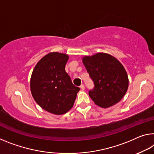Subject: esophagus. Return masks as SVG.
<instances>
[{
	"mask_svg": "<svg viewBox=\"0 0 154 154\" xmlns=\"http://www.w3.org/2000/svg\"><path fill=\"white\" fill-rule=\"evenodd\" d=\"M80 88H81L82 90H85V86L84 84H82L81 86H80Z\"/></svg>",
	"mask_w": 154,
	"mask_h": 154,
	"instance_id": "esophagus-1",
	"label": "esophagus"
}]
</instances>
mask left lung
Returning <instances> with one entry per match:
<instances>
[{"label":"left lung","instance_id":"1","mask_svg":"<svg viewBox=\"0 0 154 154\" xmlns=\"http://www.w3.org/2000/svg\"><path fill=\"white\" fill-rule=\"evenodd\" d=\"M82 62L94 82V88L89 91V96L94 103L108 108L119 103L129 86L128 74L121 63L105 53L84 56Z\"/></svg>","mask_w":154,"mask_h":154}]
</instances>
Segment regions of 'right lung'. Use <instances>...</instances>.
Instances as JSON below:
<instances>
[{
    "label": "right lung",
    "mask_w": 154,
    "mask_h": 154,
    "mask_svg": "<svg viewBox=\"0 0 154 154\" xmlns=\"http://www.w3.org/2000/svg\"><path fill=\"white\" fill-rule=\"evenodd\" d=\"M69 56L51 52L35 65L31 77V92L36 103L50 113L60 115L72 108L79 88L65 70Z\"/></svg>",
    "instance_id": "right-lung-1"
}]
</instances>
